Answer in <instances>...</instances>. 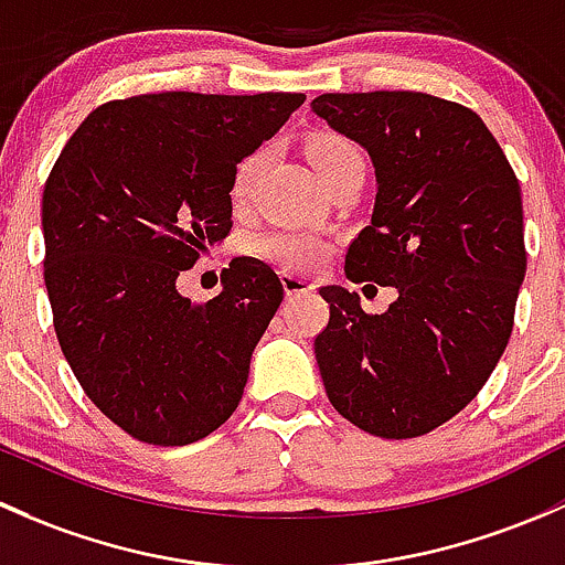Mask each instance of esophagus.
<instances>
[{
  "label": "esophagus",
  "mask_w": 565,
  "mask_h": 565,
  "mask_svg": "<svg viewBox=\"0 0 565 565\" xmlns=\"http://www.w3.org/2000/svg\"><path fill=\"white\" fill-rule=\"evenodd\" d=\"M280 282H282V290H285V296H288V299L316 294V282L305 280V277H299V275H290V271H282Z\"/></svg>",
  "instance_id": "obj_1"
}]
</instances>
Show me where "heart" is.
Returning <instances> with one entry per match:
<instances>
[{
  "mask_svg": "<svg viewBox=\"0 0 565 565\" xmlns=\"http://www.w3.org/2000/svg\"><path fill=\"white\" fill-rule=\"evenodd\" d=\"M307 157H310L312 168H316L323 184L331 182L342 168L362 160L359 149L340 136H316L307 143ZM260 168H264V152L247 154L236 166L234 188H231L236 203L247 201L249 193H253ZM249 247H253L255 255L282 266V269H305V266L318 264L326 255L323 239H318L316 234H307V231H266V234L255 236Z\"/></svg>",
  "mask_w": 565,
  "mask_h": 565,
  "instance_id": "obj_1",
  "label": "heart"
}]
</instances>
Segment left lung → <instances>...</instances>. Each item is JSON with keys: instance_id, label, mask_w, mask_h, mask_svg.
I'll use <instances>...</instances> for the list:
<instances>
[{"instance_id": "left-lung-1", "label": "left lung", "mask_w": 565, "mask_h": 565, "mask_svg": "<svg viewBox=\"0 0 565 565\" xmlns=\"http://www.w3.org/2000/svg\"><path fill=\"white\" fill-rule=\"evenodd\" d=\"M312 114L375 168V209L348 247V280L397 288L381 316L348 288H321L326 394L364 433L418 438L457 416L505 351L527 266L520 182L459 103L353 92L316 97Z\"/></svg>"}]
</instances>
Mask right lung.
<instances>
[{"label": "right lung", "mask_w": 565, "mask_h": 565, "mask_svg": "<svg viewBox=\"0 0 565 565\" xmlns=\"http://www.w3.org/2000/svg\"><path fill=\"white\" fill-rule=\"evenodd\" d=\"M301 103L294 92L106 103L45 182V288L62 353L86 397L143 444H195L239 405L280 277L234 258L201 305L177 280L228 236L236 166Z\"/></svg>", "instance_id": "1"}]
</instances>
